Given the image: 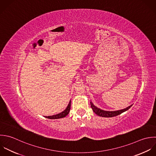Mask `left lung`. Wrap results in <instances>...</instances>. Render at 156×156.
Returning <instances> with one entry per match:
<instances>
[{"label":"left lung","instance_id":"8db88e82","mask_svg":"<svg viewBox=\"0 0 156 156\" xmlns=\"http://www.w3.org/2000/svg\"><path fill=\"white\" fill-rule=\"evenodd\" d=\"M90 106L93 111L98 116L103 117H112L119 115L122 113L128 111L133 105H131L125 109L119 110V111H106L100 109V108H98L97 107L94 106L92 102H90Z\"/></svg>","mask_w":156,"mask_h":156}]
</instances>
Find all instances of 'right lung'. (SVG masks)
Masks as SVG:
<instances>
[{"instance_id":"obj_1","label":"right lung","mask_w":156,"mask_h":156,"mask_svg":"<svg viewBox=\"0 0 156 156\" xmlns=\"http://www.w3.org/2000/svg\"><path fill=\"white\" fill-rule=\"evenodd\" d=\"M70 106H71V101H70L67 107L66 108V109L62 111V112L54 115H51V116H48V117H45L47 119H61L63 117H65L66 116H67L68 115V114L70 112Z\"/></svg>"}]
</instances>
